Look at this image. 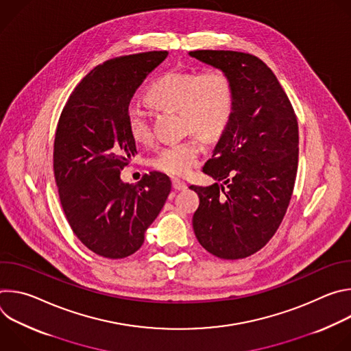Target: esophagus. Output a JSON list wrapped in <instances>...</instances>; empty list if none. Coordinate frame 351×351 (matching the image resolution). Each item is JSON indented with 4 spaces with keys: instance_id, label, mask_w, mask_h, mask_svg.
Here are the masks:
<instances>
[{
    "instance_id": "esophagus-1",
    "label": "esophagus",
    "mask_w": 351,
    "mask_h": 351,
    "mask_svg": "<svg viewBox=\"0 0 351 351\" xmlns=\"http://www.w3.org/2000/svg\"><path fill=\"white\" fill-rule=\"evenodd\" d=\"M172 189L175 191H183L187 189V184L183 182V180H179V179H173L172 180Z\"/></svg>"
}]
</instances>
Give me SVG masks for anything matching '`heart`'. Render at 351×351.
<instances>
[{
    "instance_id": "1",
    "label": "heart",
    "mask_w": 351,
    "mask_h": 351,
    "mask_svg": "<svg viewBox=\"0 0 351 351\" xmlns=\"http://www.w3.org/2000/svg\"><path fill=\"white\" fill-rule=\"evenodd\" d=\"M145 101L158 110L179 111L184 129L206 138L218 137L229 125L233 114V88L226 75L218 71L167 72L145 91ZM130 137L138 144L152 140L145 114L130 108L126 117ZM203 145L197 138L171 144L156 156L153 167L169 176H187L195 167Z\"/></svg>"
}]
</instances>
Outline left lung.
I'll use <instances>...</instances> for the list:
<instances>
[{
  "label": "left lung",
  "instance_id": "1",
  "mask_svg": "<svg viewBox=\"0 0 351 351\" xmlns=\"http://www.w3.org/2000/svg\"><path fill=\"white\" fill-rule=\"evenodd\" d=\"M189 56L219 69L233 88L230 122L203 168L215 183L190 186L199 197L193 229L218 258H245L269 241L289 207L298 161L297 118L260 58L215 49Z\"/></svg>",
  "mask_w": 351,
  "mask_h": 351
}]
</instances>
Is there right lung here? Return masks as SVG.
I'll list each match as a JSON object with an SVG mask.
<instances>
[{
    "instance_id": "1",
    "label": "right lung",
    "mask_w": 351,
    "mask_h": 351,
    "mask_svg": "<svg viewBox=\"0 0 351 351\" xmlns=\"http://www.w3.org/2000/svg\"><path fill=\"white\" fill-rule=\"evenodd\" d=\"M167 57L149 51L95 66L75 87L58 122L54 175L64 213L77 239L106 258L137 252L172 187L161 172L137 184L121 179L137 154L126 123L130 99Z\"/></svg>"
}]
</instances>
